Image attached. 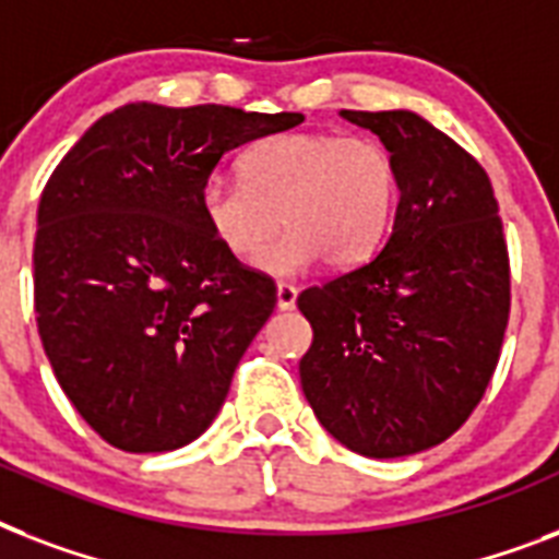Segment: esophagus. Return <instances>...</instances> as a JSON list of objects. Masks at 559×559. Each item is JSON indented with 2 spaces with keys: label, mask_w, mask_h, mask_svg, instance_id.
<instances>
[{
  "label": "esophagus",
  "mask_w": 559,
  "mask_h": 559,
  "mask_svg": "<svg viewBox=\"0 0 559 559\" xmlns=\"http://www.w3.org/2000/svg\"><path fill=\"white\" fill-rule=\"evenodd\" d=\"M296 298H298L296 284L281 281L278 284V310H293V307H296Z\"/></svg>",
  "instance_id": "1"
}]
</instances>
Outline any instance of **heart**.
I'll return each mask as SVG.
<instances>
[{
    "label": "heart",
    "mask_w": 559,
    "mask_h": 559,
    "mask_svg": "<svg viewBox=\"0 0 559 559\" xmlns=\"http://www.w3.org/2000/svg\"><path fill=\"white\" fill-rule=\"evenodd\" d=\"M397 202V168L373 139L281 133L243 153L240 182L211 177L200 188L209 235L231 258H252L278 226L289 228L258 258L275 278L322 258L333 270L357 266L380 246Z\"/></svg>",
    "instance_id": "b5f03b06"
}]
</instances>
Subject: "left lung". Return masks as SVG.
<instances>
[{
  "label": "left lung",
  "mask_w": 559,
  "mask_h": 559,
  "mask_svg": "<svg viewBox=\"0 0 559 559\" xmlns=\"http://www.w3.org/2000/svg\"><path fill=\"white\" fill-rule=\"evenodd\" d=\"M397 168L371 261L298 296L313 345L298 373L319 424L368 459L447 441L485 397L511 316V261L485 168L408 109L357 112Z\"/></svg>",
  "instance_id": "obj_1"
}]
</instances>
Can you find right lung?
Listing matches in <instances>:
<instances>
[{"label":"right lung","mask_w":559,"mask_h":559,"mask_svg":"<svg viewBox=\"0 0 559 559\" xmlns=\"http://www.w3.org/2000/svg\"><path fill=\"white\" fill-rule=\"evenodd\" d=\"M301 121L127 104L98 118L43 188L39 340L66 397L116 450H179L217 417L275 310V281L219 249L200 188L228 151Z\"/></svg>","instance_id":"right-lung-1"}]
</instances>
